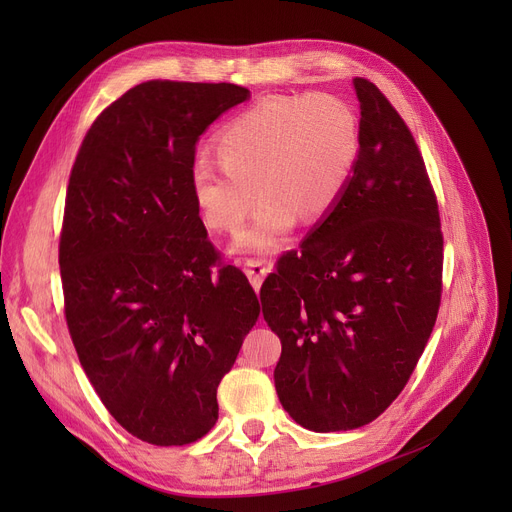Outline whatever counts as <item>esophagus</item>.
<instances>
[{
    "label": "esophagus",
    "mask_w": 512,
    "mask_h": 512,
    "mask_svg": "<svg viewBox=\"0 0 512 512\" xmlns=\"http://www.w3.org/2000/svg\"><path fill=\"white\" fill-rule=\"evenodd\" d=\"M242 267H245V274H247V278L251 280L253 288L259 290L263 278L267 276V272H270V267H267V263H265L263 259H255V257H253V259H247L245 263H242Z\"/></svg>",
    "instance_id": "34e87169"
}]
</instances>
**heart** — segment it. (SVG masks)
I'll list each match as a JSON object with an SVG mask.
<instances>
[{
    "label": "heart",
    "mask_w": 512,
    "mask_h": 512,
    "mask_svg": "<svg viewBox=\"0 0 512 512\" xmlns=\"http://www.w3.org/2000/svg\"><path fill=\"white\" fill-rule=\"evenodd\" d=\"M359 149V118L344 99L328 93L267 97L218 132L220 161H195L193 199L207 228L230 234L245 224L259 193L263 201L236 249L272 253L299 215L317 222L338 205Z\"/></svg>",
    "instance_id": "1"
}]
</instances>
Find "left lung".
<instances>
[{
  "instance_id": "8db88e82",
  "label": "left lung",
  "mask_w": 512,
  "mask_h": 512,
  "mask_svg": "<svg viewBox=\"0 0 512 512\" xmlns=\"http://www.w3.org/2000/svg\"><path fill=\"white\" fill-rule=\"evenodd\" d=\"M361 149L338 205L278 261L259 299L282 342V407L313 432L380 417L436 326L444 238L434 186L405 120L355 78Z\"/></svg>"
}]
</instances>
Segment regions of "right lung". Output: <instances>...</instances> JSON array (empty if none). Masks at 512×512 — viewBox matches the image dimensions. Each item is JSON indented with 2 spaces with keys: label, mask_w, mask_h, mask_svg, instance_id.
I'll return each mask as SVG.
<instances>
[{
  "label": "right lung",
  "mask_w": 512,
  "mask_h": 512,
  "mask_svg": "<svg viewBox=\"0 0 512 512\" xmlns=\"http://www.w3.org/2000/svg\"><path fill=\"white\" fill-rule=\"evenodd\" d=\"M249 97L147 80L97 116L70 172L60 234L66 324L91 386L143 442L184 446L218 421V386L259 317L193 199L195 145Z\"/></svg>",
  "instance_id": "add662e5"
}]
</instances>
